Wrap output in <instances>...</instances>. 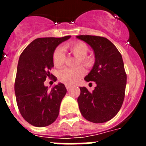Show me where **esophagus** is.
Returning a JSON list of instances; mask_svg holds the SVG:
<instances>
[{"instance_id":"1","label":"esophagus","mask_w":146,"mask_h":146,"mask_svg":"<svg viewBox=\"0 0 146 146\" xmlns=\"http://www.w3.org/2000/svg\"><path fill=\"white\" fill-rule=\"evenodd\" d=\"M66 88L67 91H68V90H69V89H70L71 88H72V86H69V85H66Z\"/></svg>"}]
</instances>
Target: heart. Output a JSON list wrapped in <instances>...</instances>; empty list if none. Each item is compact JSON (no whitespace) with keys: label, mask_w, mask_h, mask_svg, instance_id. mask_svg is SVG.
Segmentation results:
<instances>
[{"label":"heart","mask_w":146,"mask_h":146,"mask_svg":"<svg viewBox=\"0 0 146 146\" xmlns=\"http://www.w3.org/2000/svg\"><path fill=\"white\" fill-rule=\"evenodd\" d=\"M66 47L72 53L79 58L77 64L82 63L86 66H88L91 60L86 57L88 47L82 42H75L66 45ZM66 55L61 47H57L52 55V61L55 66H61L64 64ZM85 69L82 66L76 68H64L58 72V79L61 82L66 85H74L85 74Z\"/></svg>","instance_id":"heart-1"}]
</instances>
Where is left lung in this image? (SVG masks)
Listing matches in <instances>:
<instances>
[{"instance_id":"1","label":"left lung","mask_w":146,"mask_h":146,"mask_svg":"<svg viewBox=\"0 0 146 146\" xmlns=\"http://www.w3.org/2000/svg\"><path fill=\"white\" fill-rule=\"evenodd\" d=\"M77 38L91 46L95 62L86 82H95L92 92L80 87L77 99L81 114L88 121L100 123L111 120L118 113L124 99L126 74L121 53L110 40L104 37L80 35Z\"/></svg>"}]
</instances>
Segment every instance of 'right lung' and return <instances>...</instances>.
I'll return each instance as SVG.
<instances>
[{
	"instance_id": "obj_1",
	"label": "right lung",
	"mask_w": 146,
	"mask_h": 146,
	"mask_svg": "<svg viewBox=\"0 0 146 146\" xmlns=\"http://www.w3.org/2000/svg\"><path fill=\"white\" fill-rule=\"evenodd\" d=\"M70 37L36 38L20 55L15 82V96L22 116L33 126H49L58 116L66 88L59 82L49 91L44 82L47 77L53 76L49 71L54 66L52 55L55 48ZM53 80L56 81V77H53Z\"/></svg>"
}]
</instances>
